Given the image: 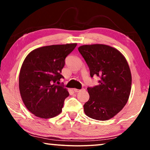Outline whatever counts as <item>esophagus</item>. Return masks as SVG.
<instances>
[{
	"mask_svg": "<svg viewBox=\"0 0 150 150\" xmlns=\"http://www.w3.org/2000/svg\"><path fill=\"white\" fill-rule=\"evenodd\" d=\"M73 91H74L75 92H76V93H77V92H79L81 91V90L77 89V88H74V89H73Z\"/></svg>",
	"mask_w": 150,
	"mask_h": 150,
	"instance_id": "esophagus-1",
	"label": "esophagus"
}]
</instances>
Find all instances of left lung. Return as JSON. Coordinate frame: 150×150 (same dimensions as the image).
Here are the masks:
<instances>
[{"mask_svg": "<svg viewBox=\"0 0 150 150\" xmlns=\"http://www.w3.org/2000/svg\"><path fill=\"white\" fill-rule=\"evenodd\" d=\"M89 67L90 76L100 78L99 84L87 88L90 98L83 105L86 115L105 121L117 115L129 98L132 76L121 52L103 44L84 45L78 48Z\"/></svg>", "mask_w": 150, "mask_h": 150, "instance_id": "8db88e82", "label": "left lung"}]
</instances>
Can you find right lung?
<instances>
[{
  "instance_id": "1",
  "label": "right lung",
  "mask_w": 150,
  "mask_h": 150,
  "mask_svg": "<svg viewBox=\"0 0 150 150\" xmlns=\"http://www.w3.org/2000/svg\"><path fill=\"white\" fill-rule=\"evenodd\" d=\"M77 43L44 46L33 50L24 59L19 75L23 103L35 116L49 119L62 111L69 93L58 86L65 58Z\"/></svg>"
}]
</instances>
